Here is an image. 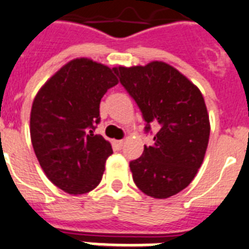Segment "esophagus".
<instances>
[{
    "mask_svg": "<svg viewBox=\"0 0 249 249\" xmlns=\"http://www.w3.org/2000/svg\"><path fill=\"white\" fill-rule=\"evenodd\" d=\"M114 145L118 149H122L124 145V140H114Z\"/></svg>",
    "mask_w": 249,
    "mask_h": 249,
    "instance_id": "esophagus-1",
    "label": "esophagus"
}]
</instances>
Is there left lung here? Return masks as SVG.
Listing matches in <instances>:
<instances>
[{"label":"left lung","instance_id":"1","mask_svg":"<svg viewBox=\"0 0 249 249\" xmlns=\"http://www.w3.org/2000/svg\"><path fill=\"white\" fill-rule=\"evenodd\" d=\"M112 70L142 110L145 131L159 129L154 144L130 161L134 183L151 198L176 196L196 176L208 146L211 124L202 92L163 61Z\"/></svg>","mask_w":249,"mask_h":249}]
</instances>
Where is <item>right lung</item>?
Returning a JSON list of instances; mask_svg holds the SVG:
<instances>
[{
	"instance_id": "right-lung-1",
	"label": "right lung",
	"mask_w": 249,
	"mask_h": 249,
	"mask_svg": "<svg viewBox=\"0 0 249 249\" xmlns=\"http://www.w3.org/2000/svg\"><path fill=\"white\" fill-rule=\"evenodd\" d=\"M118 83L112 69L80 57L53 73L35 96L30 115L35 154L49 180L66 193H89L103 178L112 149L94 129L101 98Z\"/></svg>"
}]
</instances>
